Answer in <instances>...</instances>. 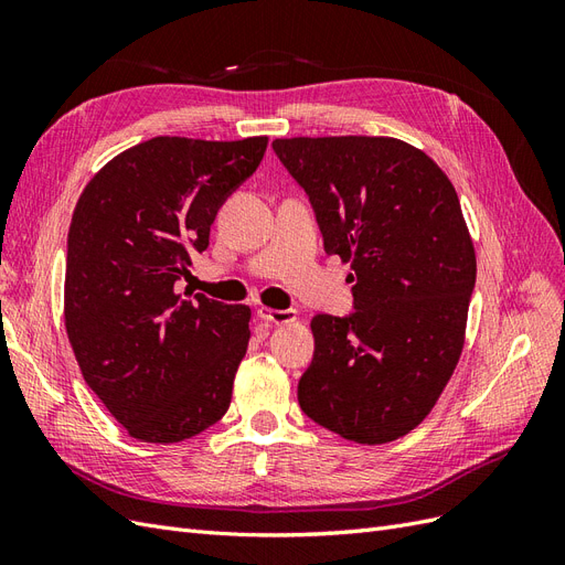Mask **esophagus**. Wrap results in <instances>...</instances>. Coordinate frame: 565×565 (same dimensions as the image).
<instances>
[{"instance_id": "1", "label": "esophagus", "mask_w": 565, "mask_h": 565, "mask_svg": "<svg viewBox=\"0 0 565 565\" xmlns=\"http://www.w3.org/2000/svg\"><path fill=\"white\" fill-rule=\"evenodd\" d=\"M256 316H259L266 324H287V322H295L297 320V311L295 309H268V306H259L256 309Z\"/></svg>"}]
</instances>
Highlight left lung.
<instances>
[{"label":"left lung","instance_id":"1","mask_svg":"<svg viewBox=\"0 0 565 565\" xmlns=\"http://www.w3.org/2000/svg\"><path fill=\"white\" fill-rule=\"evenodd\" d=\"M322 245L351 262L353 313L311 320L299 405L341 438L380 446L431 413L465 347L476 254L455 185L388 136L276 139Z\"/></svg>","mask_w":565,"mask_h":565}]
</instances>
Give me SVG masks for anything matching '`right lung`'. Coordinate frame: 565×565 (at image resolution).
<instances>
[{"label": "right lung", "mask_w": 565, "mask_h": 565, "mask_svg": "<svg viewBox=\"0 0 565 565\" xmlns=\"http://www.w3.org/2000/svg\"><path fill=\"white\" fill-rule=\"evenodd\" d=\"M266 146L156 136L119 152L77 200L65 330L84 382L134 438L179 443L226 415L252 313L179 295L177 282Z\"/></svg>", "instance_id": "add662e5"}]
</instances>
